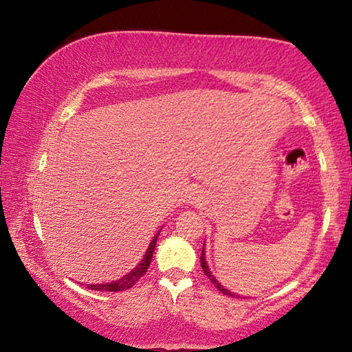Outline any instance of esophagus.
I'll use <instances>...</instances> for the list:
<instances>
[{
	"label": "esophagus",
	"instance_id": "34e87169",
	"mask_svg": "<svg viewBox=\"0 0 352 352\" xmlns=\"http://www.w3.org/2000/svg\"><path fill=\"white\" fill-rule=\"evenodd\" d=\"M199 201H201V197L198 195V193H197V192H193V193H190V195H189V203H190V204H198V203H199Z\"/></svg>",
	"mask_w": 352,
	"mask_h": 352
}]
</instances>
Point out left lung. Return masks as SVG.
Segmentation results:
<instances>
[{
  "mask_svg": "<svg viewBox=\"0 0 352 352\" xmlns=\"http://www.w3.org/2000/svg\"><path fill=\"white\" fill-rule=\"evenodd\" d=\"M201 267H203V271H204V274L207 275V278L210 280V281L214 284V286L219 289V292H222L223 295L234 296V298H239V296H241V295L234 294V292L228 290L226 286H222V284L218 281V278H216V276L213 275V272L210 271V267H208V263H207V260H206V242H204V246H203V251H201Z\"/></svg>",
  "mask_w": 352,
  "mask_h": 352,
  "instance_id": "8db88e82",
  "label": "left lung"
}]
</instances>
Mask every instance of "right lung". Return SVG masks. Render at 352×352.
I'll return each mask as SVG.
<instances>
[{
    "instance_id": "add662e5",
    "label": "right lung",
    "mask_w": 352,
    "mask_h": 352,
    "mask_svg": "<svg viewBox=\"0 0 352 352\" xmlns=\"http://www.w3.org/2000/svg\"><path fill=\"white\" fill-rule=\"evenodd\" d=\"M160 231H162V228L154 234L153 241L149 242L148 248H146V251L144 254V257L140 258L139 263L134 266L129 274H125L122 278H118V280L110 281V283L87 284L86 287L91 289V290H101V292H121V290H126V289H130L131 286H134V284H136V281L140 278V276L145 275L149 263H151L153 254H154V250H155V243H157V237H159Z\"/></svg>"
}]
</instances>
